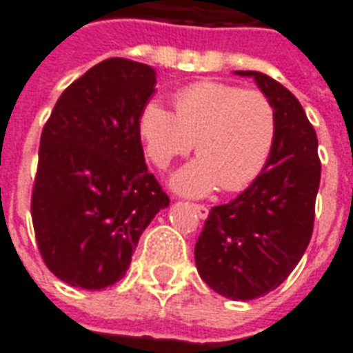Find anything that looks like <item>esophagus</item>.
<instances>
[{
  "mask_svg": "<svg viewBox=\"0 0 353 353\" xmlns=\"http://www.w3.org/2000/svg\"><path fill=\"white\" fill-rule=\"evenodd\" d=\"M191 208L194 210V214L199 215L200 219H206L208 214H210V210H208V206H204V204H191Z\"/></svg>",
  "mask_w": 353,
  "mask_h": 353,
  "instance_id": "34e87169",
  "label": "esophagus"
}]
</instances>
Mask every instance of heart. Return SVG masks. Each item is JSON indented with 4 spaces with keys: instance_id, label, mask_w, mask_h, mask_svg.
Returning a JSON list of instances; mask_svg holds the SVG:
<instances>
[{
    "instance_id": "1",
    "label": "heart",
    "mask_w": 353,
    "mask_h": 353,
    "mask_svg": "<svg viewBox=\"0 0 353 353\" xmlns=\"http://www.w3.org/2000/svg\"><path fill=\"white\" fill-rule=\"evenodd\" d=\"M139 136L161 170L196 149L199 159L172 177L176 191L202 196L221 185L234 192L265 168L276 138V113L261 90L202 81L176 94L174 113L149 101L139 115Z\"/></svg>"
}]
</instances>
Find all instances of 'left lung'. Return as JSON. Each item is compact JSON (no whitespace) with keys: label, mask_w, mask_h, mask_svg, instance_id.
<instances>
[{"label":"left lung","mask_w":353,"mask_h":353,"mask_svg":"<svg viewBox=\"0 0 353 353\" xmlns=\"http://www.w3.org/2000/svg\"><path fill=\"white\" fill-rule=\"evenodd\" d=\"M236 75L253 77L270 100L276 138L255 181L210 210L194 261L215 293L252 301L278 288L310 244L321 164L316 130L295 96L265 73Z\"/></svg>","instance_id":"obj_1"}]
</instances>
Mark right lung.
<instances>
[{"label": "right lung", "instance_id": "1", "mask_svg": "<svg viewBox=\"0 0 353 353\" xmlns=\"http://www.w3.org/2000/svg\"><path fill=\"white\" fill-rule=\"evenodd\" d=\"M151 65L108 58L73 81L41 132L32 221L45 265L73 288L123 278L141 232L170 199L149 174L139 115Z\"/></svg>", "mask_w": 353, "mask_h": 353}]
</instances>
